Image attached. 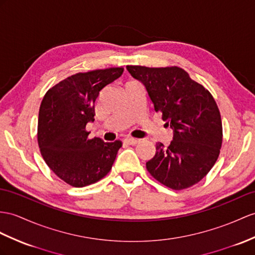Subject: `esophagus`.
I'll use <instances>...</instances> for the list:
<instances>
[{"instance_id": "esophagus-1", "label": "esophagus", "mask_w": 255, "mask_h": 255, "mask_svg": "<svg viewBox=\"0 0 255 255\" xmlns=\"http://www.w3.org/2000/svg\"><path fill=\"white\" fill-rule=\"evenodd\" d=\"M123 141L128 145H135V144H137L139 140L136 139V138H132V137H127V138H124Z\"/></svg>"}]
</instances>
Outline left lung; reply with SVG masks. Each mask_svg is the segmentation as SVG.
Here are the masks:
<instances>
[{
  "label": "left lung",
  "instance_id": "1",
  "mask_svg": "<svg viewBox=\"0 0 255 255\" xmlns=\"http://www.w3.org/2000/svg\"><path fill=\"white\" fill-rule=\"evenodd\" d=\"M127 69L145 86L154 111L173 131L169 146L156 145V154L146 162L148 172L175 190L200 182L219 158L223 140L214 98L178 67L127 66Z\"/></svg>",
  "mask_w": 255,
  "mask_h": 255
}]
</instances>
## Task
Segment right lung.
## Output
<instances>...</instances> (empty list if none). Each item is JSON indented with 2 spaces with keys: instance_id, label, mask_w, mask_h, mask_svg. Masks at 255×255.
<instances>
[{
  "instance_id": "obj_1",
  "label": "right lung",
  "mask_w": 255,
  "mask_h": 255,
  "mask_svg": "<svg viewBox=\"0 0 255 255\" xmlns=\"http://www.w3.org/2000/svg\"><path fill=\"white\" fill-rule=\"evenodd\" d=\"M123 68L77 73L49 89L39 111L38 141L43 159L56 175L73 187L94 184L108 174L122 142L90 138L95 101Z\"/></svg>"
}]
</instances>
